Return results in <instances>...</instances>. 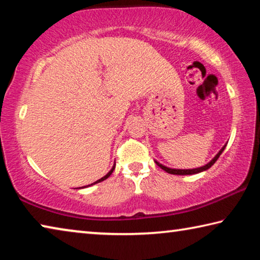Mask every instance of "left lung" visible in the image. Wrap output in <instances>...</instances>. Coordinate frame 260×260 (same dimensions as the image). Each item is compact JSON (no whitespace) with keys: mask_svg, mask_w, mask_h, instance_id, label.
<instances>
[{"mask_svg":"<svg viewBox=\"0 0 260 260\" xmlns=\"http://www.w3.org/2000/svg\"><path fill=\"white\" fill-rule=\"evenodd\" d=\"M226 146H227V143L225 144V146H223L221 149H220L219 150V152L217 153V155H215L212 159H211L208 164H205L204 166H201V167H196V169H188V170H182V169H171V167H167V166H165V165H162V164H160L159 161H157V160H155V162L156 164L160 167L161 170H164L165 172H167V173H170V174H174V175H191V174H197V173H201V172H204V171H206V170H209L211 166H212L215 161H217V159L218 158L220 157V155H221L222 153V151L225 150V148H226Z\"/></svg>","mask_w":260,"mask_h":260,"instance_id":"obj_1","label":"left lung"}]
</instances>
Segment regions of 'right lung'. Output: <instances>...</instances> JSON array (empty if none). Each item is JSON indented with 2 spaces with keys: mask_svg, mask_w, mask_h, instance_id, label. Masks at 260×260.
I'll list each match as a JSON object with an SVG mask.
<instances>
[{
  "mask_svg": "<svg viewBox=\"0 0 260 260\" xmlns=\"http://www.w3.org/2000/svg\"><path fill=\"white\" fill-rule=\"evenodd\" d=\"M114 167H116V161H114V162H113V166H112V169H111V170H110V171H109V172H108L107 174H105L103 178H101V179H99V180H98V181H95L94 183H91V184H88V186H85V187H81V188H87V187H90V186H93V184H95V183L102 182V181H104V180H107V179H108V178L110 177V175H111V174H112V172H113V170H114ZM79 189H80V188H79Z\"/></svg>",
  "mask_w": 260,
  "mask_h": 260,
  "instance_id": "1",
  "label": "right lung"
}]
</instances>
